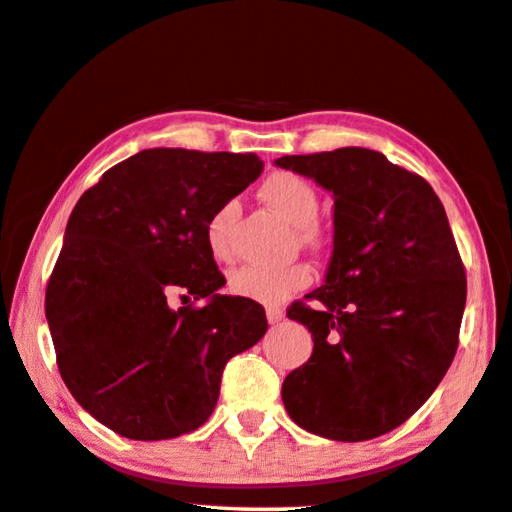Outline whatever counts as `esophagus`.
<instances>
[{
    "label": "esophagus",
    "mask_w": 512,
    "mask_h": 512,
    "mask_svg": "<svg viewBox=\"0 0 512 512\" xmlns=\"http://www.w3.org/2000/svg\"><path fill=\"white\" fill-rule=\"evenodd\" d=\"M266 319H269L271 326H275V323H280L282 319H285V312H282L280 307H269V310H266Z\"/></svg>",
    "instance_id": "obj_1"
}]
</instances>
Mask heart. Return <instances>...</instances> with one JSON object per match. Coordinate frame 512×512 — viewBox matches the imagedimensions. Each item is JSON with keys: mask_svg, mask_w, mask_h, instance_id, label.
<instances>
[{"mask_svg": "<svg viewBox=\"0 0 512 512\" xmlns=\"http://www.w3.org/2000/svg\"><path fill=\"white\" fill-rule=\"evenodd\" d=\"M259 198L278 212L285 221L296 225V239L307 248H321L326 241L323 227L316 221L321 209V196L312 182L294 173H273L259 186ZM237 216V202L227 200L207 221V246L212 255L225 259L230 255V225ZM312 269L303 262L269 269V266H239L227 278V287L234 296L255 300L264 305H280L296 291L312 282Z\"/></svg>", "mask_w": 512, "mask_h": 512, "instance_id": "obj_1", "label": "heart"}]
</instances>
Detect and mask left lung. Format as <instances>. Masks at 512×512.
Segmentation results:
<instances>
[{
	"instance_id": "8db88e82",
	"label": "left lung",
	"mask_w": 512,
	"mask_h": 512,
	"mask_svg": "<svg viewBox=\"0 0 512 512\" xmlns=\"http://www.w3.org/2000/svg\"><path fill=\"white\" fill-rule=\"evenodd\" d=\"M332 193L335 237L326 282L287 310L314 339L282 383L300 428L364 442L410 419L458 348L467 278L440 198L424 177L367 148L287 154Z\"/></svg>"
}]
</instances>
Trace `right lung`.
<instances>
[{
  "mask_svg": "<svg viewBox=\"0 0 512 512\" xmlns=\"http://www.w3.org/2000/svg\"><path fill=\"white\" fill-rule=\"evenodd\" d=\"M257 154L143 150L72 209L45 291L63 383L88 415L129 440L196 431L230 358L264 337L255 300L221 296L207 221L262 173ZM184 288L202 308L173 311Z\"/></svg>",
  "mask_w": 512,
  "mask_h": 512,
  "instance_id": "1",
  "label": "right lung"
}]
</instances>
